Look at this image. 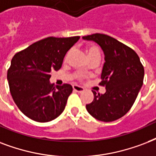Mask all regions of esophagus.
I'll use <instances>...</instances> for the list:
<instances>
[{"label": "esophagus", "mask_w": 156, "mask_h": 156, "mask_svg": "<svg viewBox=\"0 0 156 156\" xmlns=\"http://www.w3.org/2000/svg\"><path fill=\"white\" fill-rule=\"evenodd\" d=\"M72 87H73V89H74L75 91L78 92V93H81V92H83L84 90V89L83 87L79 86V85H77V84H74Z\"/></svg>", "instance_id": "esophagus-1"}]
</instances>
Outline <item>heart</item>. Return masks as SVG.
Wrapping results in <instances>:
<instances>
[{
    "label": "heart",
    "mask_w": 156,
    "mask_h": 156,
    "mask_svg": "<svg viewBox=\"0 0 156 156\" xmlns=\"http://www.w3.org/2000/svg\"><path fill=\"white\" fill-rule=\"evenodd\" d=\"M72 49H70L69 51L67 52V54H66V57H65V60H67L68 56L70 55V54L72 53ZM87 54H88V57H89V59L94 58H100L101 57V52H100L99 48L96 45H94V44H91V45H89V46L86 48ZM76 76L77 77L78 80H83L84 78V75L81 72H77L76 74Z\"/></svg>",
    "instance_id": "1"
}]
</instances>
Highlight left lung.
Returning <instances> with one entry per match:
<instances>
[{
  "label": "left lung",
  "mask_w": 156,
  "mask_h": 156,
  "mask_svg": "<svg viewBox=\"0 0 156 156\" xmlns=\"http://www.w3.org/2000/svg\"><path fill=\"white\" fill-rule=\"evenodd\" d=\"M99 44L105 55L100 85L106 93L97 94L86 105V109L95 119L112 122L126 114L134 103L143 84L144 67L137 53L127 45L107 35L95 33L83 37Z\"/></svg>",
  "instance_id": "1"
}]
</instances>
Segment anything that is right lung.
I'll return each mask as SVG.
<instances>
[{
  "label": "right lung",
  "instance_id": "1",
  "mask_svg": "<svg viewBox=\"0 0 156 156\" xmlns=\"http://www.w3.org/2000/svg\"><path fill=\"white\" fill-rule=\"evenodd\" d=\"M79 39L47 37L14 54L7 80L15 104L26 116L44 123L64 111L72 86L50 84V72L61 68L67 52Z\"/></svg>",
  "mask_w": 156,
  "mask_h": 156
}]
</instances>
